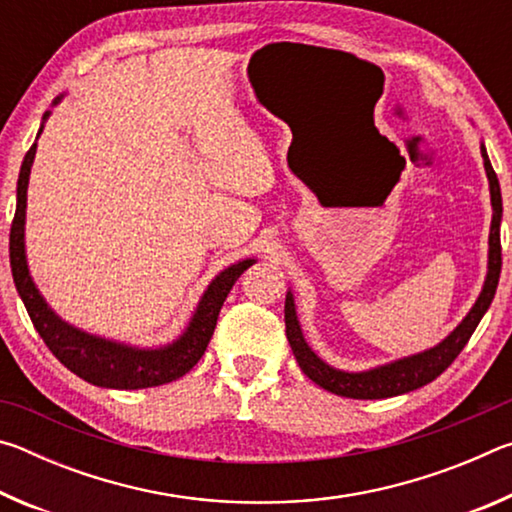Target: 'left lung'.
Masks as SVG:
<instances>
[{"label":"left lung","instance_id":"left-lung-1","mask_svg":"<svg viewBox=\"0 0 512 512\" xmlns=\"http://www.w3.org/2000/svg\"><path fill=\"white\" fill-rule=\"evenodd\" d=\"M481 158L485 167V176H488L490 185V203H492V223H490V237H488V273H485L483 289L479 298L467 311V316L454 327V332H449L443 341L433 348L411 354V357L395 359L391 363H381L377 368L370 370H359V372H348L329 366L318 354L309 348L305 341V334H302L300 320L296 314V302H293V293L287 291V300H284V323H287V339L291 343L293 357H296L298 366L302 372L318 384L325 391L341 395V397H352V400H384V397H395L402 393H411L415 388L427 386L429 381L436 379L440 372H445L452 361L461 354L465 343L470 341L474 334L476 325L481 323L485 311H488L492 298H495L497 284H499V273H501V214H504V207H501V189L497 173L492 169L488 151L481 142Z\"/></svg>","mask_w":512,"mask_h":512}]
</instances>
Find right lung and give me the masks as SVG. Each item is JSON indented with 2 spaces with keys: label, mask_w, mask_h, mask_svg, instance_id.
Here are the masks:
<instances>
[{
  "label": "right lung",
  "mask_w": 512,
  "mask_h": 512,
  "mask_svg": "<svg viewBox=\"0 0 512 512\" xmlns=\"http://www.w3.org/2000/svg\"><path fill=\"white\" fill-rule=\"evenodd\" d=\"M63 94L54 99V106L60 103ZM51 110L42 117L38 137L45 128V121L49 119ZM36 137V140H38ZM38 144H33L24 155V162L20 167V178H17V205H15V219L11 225V271L15 289L27 307L33 327L38 329L42 341L47 348L56 354V359L63 363L67 370L74 375L88 381V384L101 386V388H117V391H137V388H151L162 386L169 381H176L192 370L198 359L203 357L210 343L216 318L223 307L225 298L232 289V284L239 280V275L253 266L257 259L246 257L239 259L237 264H230L228 268L214 277L203 291L201 300L194 309L192 318H189L187 327L176 341L160 348H137V345H128L121 341L106 339V336H97L83 329L69 325L67 320L60 318L54 309L47 305L42 298L36 282H33L29 262H27V246H24V225H27V189H29V176L33 167V158H36Z\"/></svg>",
  "instance_id": "obj_1"
}]
</instances>
